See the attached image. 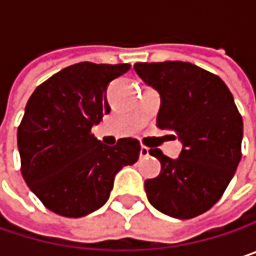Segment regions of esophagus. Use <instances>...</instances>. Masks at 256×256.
Returning <instances> with one entry per match:
<instances>
[{
    "label": "esophagus",
    "instance_id": "esophagus-1",
    "mask_svg": "<svg viewBox=\"0 0 256 256\" xmlns=\"http://www.w3.org/2000/svg\"><path fill=\"white\" fill-rule=\"evenodd\" d=\"M139 156H140V158H145V157H148V156H150V148H146V146H140Z\"/></svg>",
    "mask_w": 256,
    "mask_h": 256
}]
</instances>
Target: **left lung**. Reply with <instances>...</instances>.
<instances>
[{
	"label": "left lung",
	"instance_id": "8db88e82",
	"mask_svg": "<svg viewBox=\"0 0 256 256\" xmlns=\"http://www.w3.org/2000/svg\"><path fill=\"white\" fill-rule=\"evenodd\" d=\"M134 71L160 93L157 126L182 142L178 158L158 148L162 172L145 180L148 202L162 214L190 220L224 194L242 158L243 120L226 82L190 62L134 64ZM175 138V136H174Z\"/></svg>",
	"mask_w": 256,
	"mask_h": 256
}]
</instances>
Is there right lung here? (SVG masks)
<instances>
[{
    "instance_id": "add662e5",
    "label": "right lung",
    "mask_w": 256,
    "mask_h": 256,
    "mask_svg": "<svg viewBox=\"0 0 256 256\" xmlns=\"http://www.w3.org/2000/svg\"><path fill=\"white\" fill-rule=\"evenodd\" d=\"M130 70L128 64L80 62L30 94L18 128L22 176L52 212L86 216L110 198L116 175L139 158L138 139L123 138L108 146L92 128L111 111L106 87Z\"/></svg>"
}]
</instances>
